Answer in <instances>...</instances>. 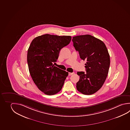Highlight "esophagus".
Masks as SVG:
<instances>
[{
  "instance_id": "1",
  "label": "esophagus",
  "mask_w": 130,
  "mask_h": 130,
  "mask_svg": "<svg viewBox=\"0 0 130 130\" xmlns=\"http://www.w3.org/2000/svg\"><path fill=\"white\" fill-rule=\"evenodd\" d=\"M74 74V72H72V73H71V72H69V76H71L72 75H73Z\"/></svg>"
}]
</instances>
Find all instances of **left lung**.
Here are the masks:
<instances>
[{"label":"left lung","mask_w":130,"mask_h":130,"mask_svg":"<svg viewBox=\"0 0 130 130\" xmlns=\"http://www.w3.org/2000/svg\"><path fill=\"white\" fill-rule=\"evenodd\" d=\"M74 47L84 61L86 72H77L80 79L76 88L83 94L97 92L104 84L108 76L110 56L103 41L90 35L77 36L72 38Z\"/></svg>","instance_id":"1"}]
</instances>
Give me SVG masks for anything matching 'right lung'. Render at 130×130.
Here are the masks:
<instances>
[{
    "label": "right lung",
    "mask_w": 130,
    "mask_h": 130,
    "mask_svg": "<svg viewBox=\"0 0 130 130\" xmlns=\"http://www.w3.org/2000/svg\"><path fill=\"white\" fill-rule=\"evenodd\" d=\"M70 36L46 34L33 39L27 51L29 71L38 88L48 95L61 90L68 72L54 66L62 48L69 44Z\"/></svg>",
    "instance_id": "obj_1"
}]
</instances>
